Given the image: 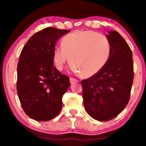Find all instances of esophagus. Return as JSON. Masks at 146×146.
Instances as JSON below:
<instances>
[{"mask_svg": "<svg viewBox=\"0 0 146 146\" xmlns=\"http://www.w3.org/2000/svg\"><path fill=\"white\" fill-rule=\"evenodd\" d=\"M70 83H71L72 84H75V83H76V82H79V81H78L77 79H74V78H70Z\"/></svg>", "mask_w": 146, "mask_h": 146, "instance_id": "obj_1", "label": "esophagus"}]
</instances>
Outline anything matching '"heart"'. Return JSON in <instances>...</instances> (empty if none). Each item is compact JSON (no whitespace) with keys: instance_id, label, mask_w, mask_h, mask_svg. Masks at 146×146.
<instances>
[{"instance_id":"obj_1","label":"heart","mask_w":146,"mask_h":146,"mask_svg":"<svg viewBox=\"0 0 146 146\" xmlns=\"http://www.w3.org/2000/svg\"><path fill=\"white\" fill-rule=\"evenodd\" d=\"M56 46L53 60L58 70H62L70 60V67L81 77L90 78L100 72L109 62L111 45L106 37L92 31H76L67 35Z\"/></svg>"}]
</instances>
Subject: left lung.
Returning a JSON list of instances; mask_svg holds the SVG:
<instances>
[{
  "label": "left lung",
  "instance_id": "obj_1",
  "mask_svg": "<svg viewBox=\"0 0 146 146\" xmlns=\"http://www.w3.org/2000/svg\"><path fill=\"white\" fill-rule=\"evenodd\" d=\"M108 33L111 45L109 62L95 76L81 81L86 112L100 121L110 120L125 109L134 79L131 48L117 31Z\"/></svg>",
  "mask_w": 146,
  "mask_h": 146
}]
</instances>
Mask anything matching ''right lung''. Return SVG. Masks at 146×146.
<instances>
[{"label": "right lung", "instance_id": "right-lung-1", "mask_svg": "<svg viewBox=\"0 0 146 146\" xmlns=\"http://www.w3.org/2000/svg\"><path fill=\"white\" fill-rule=\"evenodd\" d=\"M70 32L48 27L34 34L23 46L17 65V90L23 111L37 121H48L60 112L70 79L54 66L57 40Z\"/></svg>", "mask_w": 146, "mask_h": 146}]
</instances>
